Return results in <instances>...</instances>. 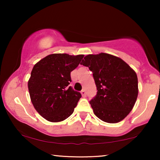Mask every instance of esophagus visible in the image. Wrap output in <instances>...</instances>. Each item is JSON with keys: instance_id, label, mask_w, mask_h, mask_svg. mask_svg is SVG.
Wrapping results in <instances>:
<instances>
[{"instance_id": "obj_1", "label": "esophagus", "mask_w": 160, "mask_h": 160, "mask_svg": "<svg viewBox=\"0 0 160 160\" xmlns=\"http://www.w3.org/2000/svg\"><path fill=\"white\" fill-rule=\"evenodd\" d=\"M81 94H82V97H85L86 96V92L85 90H82L81 91Z\"/></svg>"}]
</instances>
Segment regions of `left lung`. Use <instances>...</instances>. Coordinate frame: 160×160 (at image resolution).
I'll return each mask as SVG.
<instances>
[{
    "mask_svg": "<svg viewBox=\"0 0 160 160\" xmlns=\"http://www.w3.org/2000/svg\"><path fill=\"white\" fill-rule=\"evenodd\" d=\"M80 64L93 72L97 92L90 103L94 114L110 123L125 118L138 94L134 70L121 58L105 53L86 56Z\"/></svg>",
    "mask_w": 160,
    "mask_h": 160,
    "instance_id": "left-lung-1",
    "label": "left lung"
}]
</instances>
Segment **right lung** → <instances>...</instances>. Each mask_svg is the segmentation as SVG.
Returning a JSON list of instances; mask_svg holds the SVG:
<instances>
[{"instance_id": "right-lung-1", "label": "right lung", "mask_w": 160, "mask_h": 160, "mask_svg": "<svg viewBox=\"0 0 160 160\" xmlns=\"http://www.w3.org/2000/svg\"><path fill=\"white\" fill-rule=\"evenodd\" d=\"M83 57L53 53L34 66L28 81L29 95L35 109L47 121L59 122L73 113L81 94L69 86L70 72Z\"/></svg>"}]
</instances>
